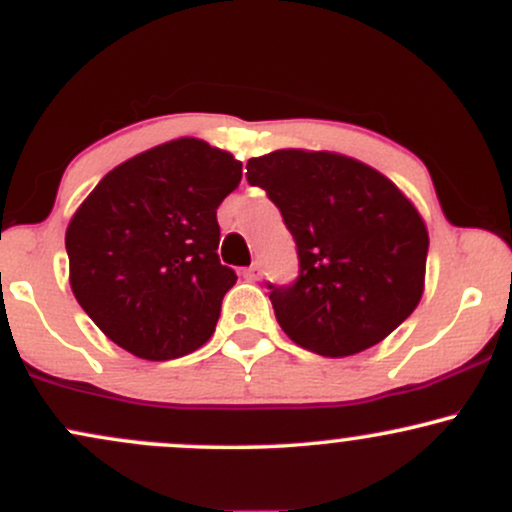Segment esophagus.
Wrapping results in <instances>:
<instances>
[{
    "instance_id": "1",
    "label": "esophagus",
    "mask_w": 512,
    "mask_h": 512,
    "mask_svg": "<svg viewBox=\"0 0 512 512\" xmlns=\"http://www.w3.org/2000/svg\"><path fill=\"white\" fill-rule=\"evenodd\" d=\"M243 276L248 281H257L262 276V269H260V264H250L248 269H243Z\"/></svg>"
}]
</instances>
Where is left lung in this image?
<instances>
[{
    "mask_svg": "<svg viewBox=\"0 0 512 512\" xmlns=\"http://www.w3.org/2000/svg\"><path fill=\"white\" fill-rule=\"evenodd\" d=\"M248 182L267 192L296 240L298 279L269 284L291 342L320 356H354L414 313L428 231L390 178L332 151L279 149L250 158Z\"/></svg>",
    "mask_w": 512,
    "mask_h": 512,
    "instance_id": "1",
    "label": "left lung"
}]
</instances>
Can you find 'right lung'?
<instances>
[{"mask_svg": "<svg viewBox=\"0 0 512 512\" xmlns=\"http://www.w3.org/2000/svg\"><path fill=\"white\" fill-rule=\"evenodd\" d=\"M243 163L195 137L110 170L67 226L69 284L108 339L146 361L207 344L236 272L219 262L216 209Z\"/></svg>", "mask_w": 512, "mask_h": 512, "instance_id": "1", "label": "right lung"}]
</instances>
